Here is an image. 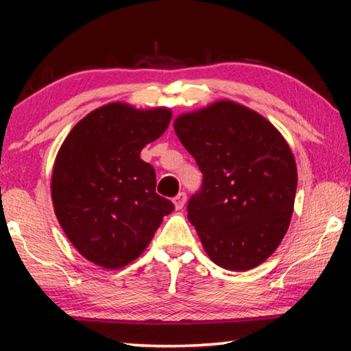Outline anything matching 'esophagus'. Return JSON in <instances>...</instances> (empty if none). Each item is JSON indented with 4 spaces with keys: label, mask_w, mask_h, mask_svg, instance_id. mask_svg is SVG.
<instances>
[{
    "label": "esophagus",
    "mask_w": 351,
    "mask_h": 351,
    "mask_svg": "<svg viewBox=\"0 0 351 351\" xmlns=\"http://www.w3.org/2000/svg\"><path fill=\"white\" fill-rule=\"evenodd\" d=\"M172 201H174V206H176V209H177V210H179V209H182V208H184V206H185V201H186V195L184 193V191H180V193H179V195H177V196H176V198H174V199H172Z\"/></svg>",
    "instance_id": "esophagus-1"
}]
</instances>
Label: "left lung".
I'll return each mask as SVG.
<instances>
[{
  "mask_svg": "<svg viewBox=\"0 0 351 351\" xmlns=\"http://www.w3.org/2000/svg\"><path fill=\"white\" fill-rule=\"evenodd\" d=\"M203 185L189 220L215 265L246 271L265 262L289 228L297 166L289 145L254 110L219 100L174 121Z\"/></svg>",
  "mask_w": 351,
  "mask_h": 351,
  "instance_id": "obj_1",
  "label": "left lung"
}]
</instances>
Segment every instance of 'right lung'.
Returning <instances> with one entry per match:
<instances>
[{"mask_svg": "<svg viewBox=\"0 0 351 351\" xmlns=\"http://www.w3.org/2000/svg\"><path fill=\"white\" fill-rule=\"evenodd\" d=\"M169 108L113 102L75 124L52 167L51 196L62 230L81 256L117 270L141 256L174 204L155 191L142 148L169 126Z\"/></svg>", "mask_w": 351, "mask_h": 351, "instance_id": "1", "label": "right lung"}]
</instances>
